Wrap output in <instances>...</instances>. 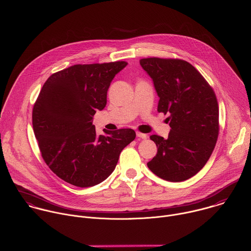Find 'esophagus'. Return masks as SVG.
I'll return each mask as SVG.
<instances>
[{"label":"esophagus","mask_w":251,"mask_h":251,"mask_svg":"<svg viewBox=\"0 0 251 251\" xmlns=\"http://www.w3.org/2000/svg\"><path fill=\"white\" fill-rule=\"evenodd\" d=\"M136 136L139 137V138H142V139H146L147 138V135L144 134V133H141L139 131H136Z\"/></svg>","instance_id":"1"}]
</instances>
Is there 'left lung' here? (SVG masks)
Segmentation results:
<instances>
[{
    "label": "left lung",
    "mask_w": 251,
    "mask_h": 251,
    "mask_svg": "<svg viewBox=\"0 0 251 251\" xmlns=\"http://www.w3.org/2000/svg\"><path fill=\"white\" fill-rule=\"evenodd\" d=\"M143 70L159 97V113L169 114L167 138L153 134L157 154L147 163L159 178L185 181L209 160L219 135V106L214 90L193 65L181 59L143 58Z\"/></svg>",
    "instance_id": "obj_1"
}]
</instances>
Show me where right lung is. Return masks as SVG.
Listing matches in <instances>:
<instances>
[{"label": "right lung", "mask_w": 251, "mask_h": 251, "mask_svg": "<svg viewBox=\"0 0 251 251\" xmlns=\"http://www.w3.org/2000/svg\"><path fill=\"white\" fill-rule=\"evenodd\" d=\"M127 63L77 64L44 83L32 110V126L41 156L65 182L85 188L106 180L122 150L135 138L130 128L97 135L93 117L107 105L115 76Z\"/></svg>", "instance_id": "1"}]
</instances>
